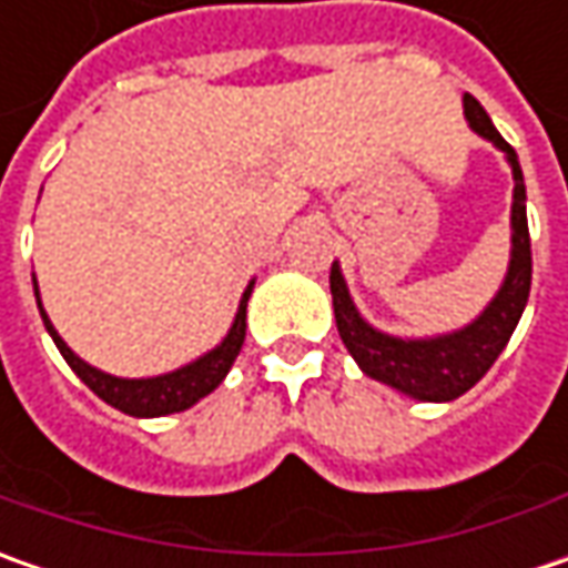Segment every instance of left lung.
Masks as SVG:
<instances>
[{"label":"left lung","mask_w":568,"mask_h":568,"mask_svg":"<svg viewBox=\"0 0 568 568\" xmlns=\"http://www.w3.org/2000/svg\"><path fill=\"white\" fill-rule=\"evenodd\" d=\"M465 116L470 129L484 139H490L513 166V258L509 272L493 296L490 306L474 318L470 325L439 335V338H395L373 328L366 318L357 313L354 300L347 294V284L341 277L338 262L332 265V303H335V322L344 347L357 361L369 379L385 382L398 388L410 398L420 402H452L465 395L477 382L487 376L503 347L513 338L515 325L525 313V303L531 294V236H528V214H525V176L518 166L515 148L499 132L487 116V110L477 103V98L465 94Z\"/></svg>","instance_id":"obj_1"}]
</instances>
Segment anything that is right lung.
Masks as SVG:
<instances>
[{
    "mask_svg": "<svg viewBox=\"0 0 568 568\" xmlns=\"http://www.w3.org/2000/svg\"><path fill=\"white\" fill-rule=\"evenodd\" d=\"M33 294H37L40 316H43L47 332L53 335L59 354L65 357V363L75 369L78 379L84 382L98 398L113 404L122 414H132V417H164V414H180V410H186L195 402H202L205 395H211L224 382L230 366L236 361V354H240V347H243V341H246V303H250L252 284L246 287L243 300H240V310H236V318L230 325L227 338L221 341L214 351H207L205 357L186 363V366H180L173 373H164V376H151V379H120V376L100 373L91 363L81 361L75 351L59 338V332L53 328L50 316L43 313L37 281H33Z\"/></svg>",
    "mask_w": 568,
    "mask_h": 568,
    "instance_id": "1",
    "label": "right lung"
}]
</instances>
